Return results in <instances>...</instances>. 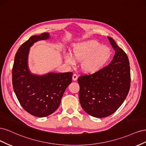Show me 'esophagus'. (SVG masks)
<instances>
[{
  "instance_id": "obj_1",
  "label": "esophagus",
  "mask_w": 146,
  "mask_h": 146,
  "mask_svg": "<svg viewBox=\"0 0 146 146\" xmlns=\"http://www.w3.org/2000/svg\"><path fill=\"white\" fill-rule=\"evenodd\" d=\"M77 78H78V76H77V75L76 74H73V76H72V80L74 81H76V80H77Z\"/></svg>"
}]
</instances>
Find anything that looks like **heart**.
I'll use <instances>...</instances> for the list:
<instances>
[{"label":"heart","instance_id":"obj_1","mask_svg":"<svg viewBox=\"0 0 146 146\" xmlns=\"http://www.w3.org/2000/svg\"><path fill=\"white\" fill-rule=\"evenodd\" d=\"M112 56L108 46L94 41L78 43L73 48V55H65V61L70 66L77 64V60L82 61V68L86 72L93 74L99 71L106 66Z\"/></svg>","mask_w":146,"mask_h":146}]
</instances>
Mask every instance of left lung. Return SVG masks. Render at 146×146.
<instances>
[{
  "label": "left lung",
  "instance_id": "obj_1",
  "mask_svg": "<svg viewBox=\"0 0 146 146\" xmlns=\"http://www.w3.org/2000/svg\"><path fill=\"white\" fill-rule=\"evenodd\" d=\"M108 38L115 50L111 63L98 72L78 78L82 107L90 115L98 118L115 112L126 99L130 86L128 56L112 38Z\"/></svg>",
  "mask_w": 146,
  "mask_h": 146
}]
</instances>
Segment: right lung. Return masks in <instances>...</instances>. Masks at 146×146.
I'll return each instance as SVG.
<instances>
[{"label": "right lung", "instance_id": "add662e5", "mask_svg": "<svg viewBox=\"0 0 146 146\" xmlns=\"http://www.w3.org/2000/svg\"><path fill=\"white\" fill-rule=\"evenodd\" d=\"M50 38L48 33L31 36L17 50L12 69L13 90L22 107L33 116L42 117L58 108L72 72H48L39 76L29 70L30 48L35 42Z\"/></svg>", "mask_w": 146, "mask_h": 146}]
</instances>
